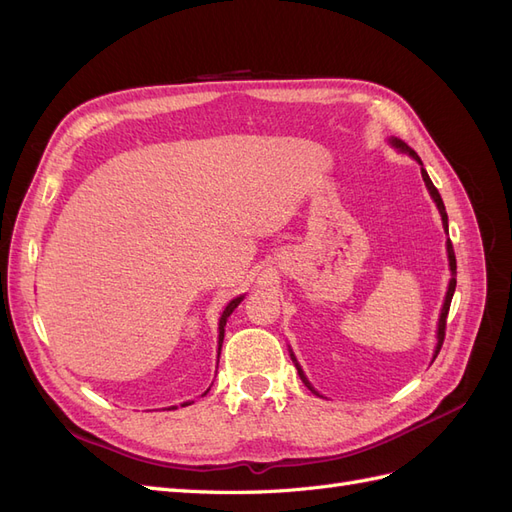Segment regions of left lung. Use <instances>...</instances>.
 <instances>
[{"label": "left lung", "mask_w": 512, "mask_h": 512, "mask_svg": "<svg viewBox=\"0 0 512 512\" xmlns=\"http://www.w3.org/2000/svg\"><path fill=\"white\" fill-rule=\"evenodd\" d=\"M393 145H395V147H399L401 151H408L410 156H412L418 164H423V162H421V158L416 156V151H414V149H410L404 141H399V138H395ZM421 173H423V181H425V185H427L429 194L433 196V200H436V205H438L440 215H442L444 228H446V232H448V215H446V209H444V203H442V196H440V192H438L436 185L431 183V179H429V175H427V170L423 168ZM446 247H448V260H451V271H453V275H455V271H457V260H455V250H453V243H451V239H448V245H446ZM455 286H457V280H455V277H451V284H448V292H446V299H444V305H442V314H440V322H438V346H436V354H433V359H436V356H438V352H440V348H442V342H444V335H446V316H448V309H451V301H453ZM292 361H294V356H292ZM297 369H299V376H301V380L305 382L307 389H309V391H314L312 386H309L307 378L303 376V371H301L299 363H297ZM314 393H316V391H314ZM316 395H318V393H316Z\"/></svg>", "instance_id": "left-lung-1"}]
</instances>
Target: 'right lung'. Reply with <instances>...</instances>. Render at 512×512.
Returning a JSON list of instances; mask_svg holds the SVG:
<instances>
[{
	"mask_svg": "<svg viewBox=\"0 0 512 512\" xmlns=\"http://www.w3.org/2000/svg\"><path fill=\"white\" fill-rule=\"evenodd\" d=\"M243 301V297H237V299H232L228 305H226V309H224V314H222V318H220V348H222V342H224V327H226V320H228V316L232 314V312H235V307L239 305ZM209 393V391H207ZM205 393V395H207ZM190 404H192V401H190ZM188 404V401H185V404L183 406H190ZM173 408H177V406H173Z\"/></svg>",
	"mask_w": 512,
	"mask_h": 512,
	"instance_id": "right-lung-1",
	"label": "right lung"
}]
</instances>
